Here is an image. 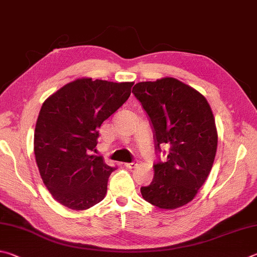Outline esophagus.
<instances>
[{
	"instance_id": "34e87169",
	"label": "esophagus",
	"mask_w": 257,
	"mask_h": 257,
	"mask_svg": "<svg viewBox=\"0 0 257 257\" xmlns=\"http://www.w3.org/2000/svg\"><path fill=\"white\" fill-rule=\"evenodd\" d=\"M138 166V161H132V163H126L125 164V167L126 168H128V169H133V168H136Z\"/></svg>"
}]
</instances>
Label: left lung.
I'll return each instance as SVG.
<instances>
[{"instance_id": "obj_1", "label": "left lung", "mask_w": 257, "mask_h": 257, "mask_svg": "<svg viewBox=\"0 0 257 257\" xmlns=\"http://www.w3.org/2000/svg\"><path fill=\"white\" fill-rule=\"evenodd\" d=\"M132 92L149 117L155 149L168 146L167 161L154 165L150 185L141 187L147 202L176 209L194 199L212 168L218 146L214 117L206 99L174 78L139 82Z\"/></svg>"}]
</instances>
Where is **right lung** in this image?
Instances as JSON below:
<instances>
[{
    "instance_id": "add662e5",
    "label": "right lung",
    "mask_w": 257,
    "mask_h": 257,
    "mask_svg": "<svg viewBox=\"0 0 257 257\" xmlns=\"http://www.w3.org/2000/svg\"><path fill=\"white\" fill-rule=\"evenodd\" d=\"M133 84L78 79L43 103L35 128V157L45 186L58 203L87 210L105 197L116 167L91 152L102 121L127 100Z\"/></svg>"
}]
</instances>
